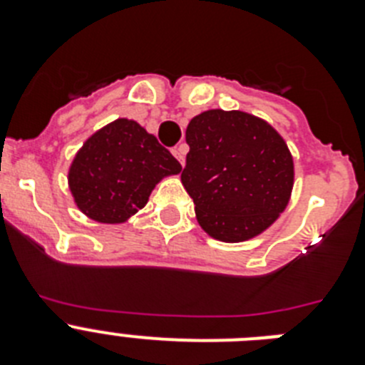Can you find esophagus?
Returning <instances> with one entry per match:
<instances>
[{"mask_svg":"<svg viewBox=\"0 0 365 365\" xmlns=\"http://www.w3.org/2000/svg\"><path fill=\"white\" fill-rule=\"evenodd\" d=\"M172 153H173V157H175L177 160H179L180 163V166H185V153H186V150L182 146H177V148H173L172 150Z\"/></svg>","mask_w":365,"mask_h":365,"instance_id":"esophagus-1","label":"esophagus"}]
</instances>
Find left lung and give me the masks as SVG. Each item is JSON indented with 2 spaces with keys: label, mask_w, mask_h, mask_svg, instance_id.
<instances>
[{
  "label": "left lung",
  "mask_w": 365,
  "mask_h": 365,
  "mask_svg": "<svg viewBox=\"0 0 365 365\" xmlns=\"http://www.w3.org/2000/svg\"><path fill=\"white\" fill-rule=\"evenodd\" d=\"M190 151L180 180L199 225L214 240L247 241L285 210L294 164L282 135L243 111L210 109L186 128Z\"/></svg>",
  "instance_id": "1"
}]
</instances>
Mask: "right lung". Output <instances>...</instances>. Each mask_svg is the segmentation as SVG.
I'll use <instances>...</instances> for the list:
<instances>
[{"label":"right lung","instance_id":"right-lung-1","mask_svg":"<svg viewBox=\"0 0 365 365\" xmlns=\"http://www.w3.org/2000/svg\"><path fill=\"white\" fill-rule=\"evenodd\" d=\"M179 160L143 125L118 118L87 138L69 168L74 202L93 221L117 225L137 214Z\"/></svg>","mask_w":365,"mask_h":365}]
</instances>
